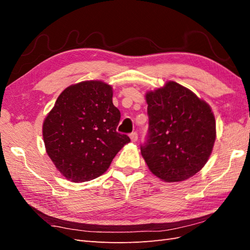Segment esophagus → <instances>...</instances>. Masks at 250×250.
Instances as JSON below:
<instances>
[{"label": "esophagus", "mask_w": 250, "mask_h": 250, "mask_svg": "<svg viewBox=\"0 0 250 250\" xmlns=\"http://www.w3.org/2000/svg\"><path fill=\"white\" fill-rule=\"evenodd\" d=\"M130 139L133 143H135L137 141V133H136V132H132V133L130 134Z\"/></svg>", "instance_id": "1"}]
</instances>
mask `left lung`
Wrapping results in <instances>:
<instances>
[{"mask_svg": "<svg viewBox=\"0 0 250 250\" xmlns=\"http://www.w3.org/2000/svg\"><path fill=\"white\" fill-rule=\"evenodd\" d=\"M146 102L149 126L141 152L150 172L167 183L192 177L208 160L216 140L210 106L175 82L148 91Z\"/></svg>", "mask_w": 250, "mask_h": 250, "instance_id": "8db88e82", "label": "left lung"}]
</instances>
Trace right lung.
Wrapping results in <instances>:
<instances>
[{"instance_id": "add662e5", "label": "right lung", "mask_w": 250, "mask_h": 250, "mask_svg": "<svg viewBox=\"0 0 250 250\" xmlns=\"http://www.w3.org/2000/svg\"><path fill=\"white\" fill-rule=\"evenodd\" d=\"M119 120L108 83L87 81L72 84L61 92L44 120L47 155L71 182L97 178L130 142L128 135L116 131Z\"/></svg>"}]
</instances>
